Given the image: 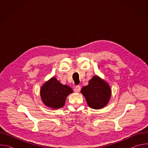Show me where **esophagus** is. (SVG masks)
<instances>
[{
	"instance_id": "esophagus-1",
	"label": "esophagus",
	"mask_w": 148,
	"mask_h": 148,
	"mask_svg": "<svg viewBox=\"0 0 148 148\" xmlns=\"http://www.w3.org/2000/svg\"><path fill=\"white\" fill-rule=\"evenodd\" d=\"M74 91H75V92H79L80 91V90H81V87H80L79 86H75V87L74 88Z\"/></svg>"
}]
</instances>
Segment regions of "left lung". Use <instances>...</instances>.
<instances>
[{"label":"left lung","instance_id":"left-lung-1","mask_svg":"<svg viewBox=\"0 0 148 148\" xmlns=\"http://www.w3.org/2000/svg\"><path fill=\"white\" fill-rule=\"evenodd\" d=\"M81 92L85 97L88 106L93 109H101L108 102L111 90L107 83L98 76H94L88 85L84 87Z\"/></svg>","mask_w":148,"mask_h":148}]
</instances>
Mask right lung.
Instances as JSON below:
<instances>
[{
	"label": "right lung",
	"mask_w": 148,
	"mask_h": 148,
	"mask_svg": "<svg viewBox=\"0 0 148 148\" xmlns=\"http://www.w3.org/2000/svg\"><path fill=\"white\" fill-rule=\"evenodd\" d=\"M72 92L73 90L70 87L62 85L55 77H53L41 87L40 95L46 106L57 109L64 106L67 97Z\"/></svg>",
	"instance_id": "right-lung-1"
}]
</instances>
